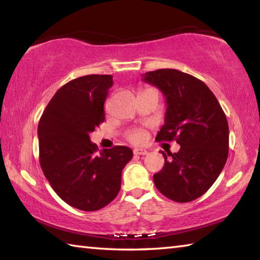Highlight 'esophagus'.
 I'll return each mask as SVG.
<instances>
[{"instance_id":"obj_1","label":"esophagus","mask_w":260,"mask_h":260,"mask_svg":"<svg viewBox=\"0 0 260 260\" xmlns=\"http://www.w3.org/2000/svg\"><path fill=\"white\" fill-rule=\"evenodd\" d=\"M133 152H134V155H136V156H144V155H147V153H148L146 149H142V148H136V149H134Z\"/></svg>"}]
</instances>
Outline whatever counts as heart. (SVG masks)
<instances>
[{"label":"heart","mask_w":260,"mask_h":260,"mask_svg":"<svg viewBox=\"0 0 260 260\" xmlns=\"http://www.w3.org/2000/svg\"><path fill=\"white\" fill-rule=\"evenodd\" d=\"M126 138H127V140L131 141V142L140 144V143H143L144 141H146L147 135H146V132H144V129L136 128V129L129 131L128 133H127Z\"/></svg>","instance_id":"1"}]
</instances>
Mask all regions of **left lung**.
Listing matches in <instances>:
<instances>
[{"instance_id":"obj_1","label":"left lung","mask_w":260,"mask_h":260,"mask_svg":"<svg viewBox=\"0 0 260 260\" xmlns=\"http://www.w3.org/2000/svg\"><path fill=\"white\" fill-rule=\"evenodd\" d=\"M166 99L165 124L156 141H177V153L161 151L165 164L153 175L167 199L187 203L209 190L228 157L230 129L226 114L210 88L200 79L174 69L143 74Z\"/></svg>"}]
</instances>
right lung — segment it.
<instances>
[{"label": "right lung", "instance_id": "right-lung-1", "mask_svg": "<svg viewBox=\"0 0 260 260\" xmlns=\"http://www.w3.org/2000/svg\"><path fill=\"white\" fill-rule=\"evenodd\" d=\"M112 76L90 74L56 91L38 126L40 165L50 186L65 203L96 211L120 190L121 172L133 157L128 147L104 149L89 134L105 119L104 102Z\"/></svg>", "mask_w": 260, "mask_h": 260}]
</instances>
